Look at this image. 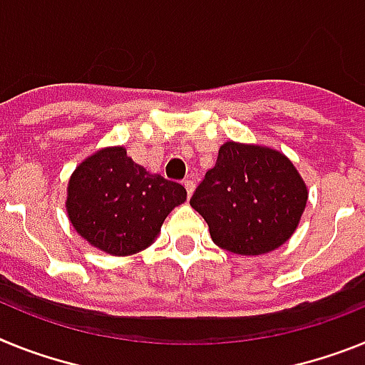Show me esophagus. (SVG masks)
<instances>
[{
  "mask_svg": "<svg viewBox=\"0 0 365 365\" xmlns=\"http://www.w3.org/2000/svg\"><path fill=\"white\" fill-rule=\"evenodd\" d=\"M185 188H186V194H188V197H192V194H194V190H195L194 180H185Z\"/></svg>",
  "mask_w": 365,
  "mask_h": 365,
  "instance_id": "34e87169",
  "label": "esophagus"
}]
</instances>
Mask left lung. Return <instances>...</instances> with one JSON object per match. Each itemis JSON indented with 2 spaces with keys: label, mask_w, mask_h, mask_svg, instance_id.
I'll list each match as a JSON object with an SVG mask.
<instances>
[{
  "label": "left lung",
  "mask_w": 365,
  "mask_h": 365,
  "mask_svg": "<svg viewBox=\"0 0 365 365\" xmlns=\"http://www.w3.org/2000/svg\"><path fill=\"white\" fill-rule=\"evenodd\" d=\"M307 199L304 180L282 153L225 142L190 205L208 223L214 244L255 257L289 240Z\"/></svg>",
  "instance_id": "8db88e82"
}]
</instances>
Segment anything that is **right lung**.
Listing matches in <instances>:
<instances>
[{"label": "right lung", "mask_w": 365, "mask_h": 365, "mask_svg": "<svg viewBox=\"0 0 365 365\" xmlns=\"http://www.w3.org/2000/svg\"><path fill=\"white\" fill-rule=\"evenodd\" d=\"M185 201V186L145 171L125 148H105L70 177L66 210L90 245L127 257L149 247L168 214Z\"/></svg>", "instance_id": "add662e5"}]
</instances>
